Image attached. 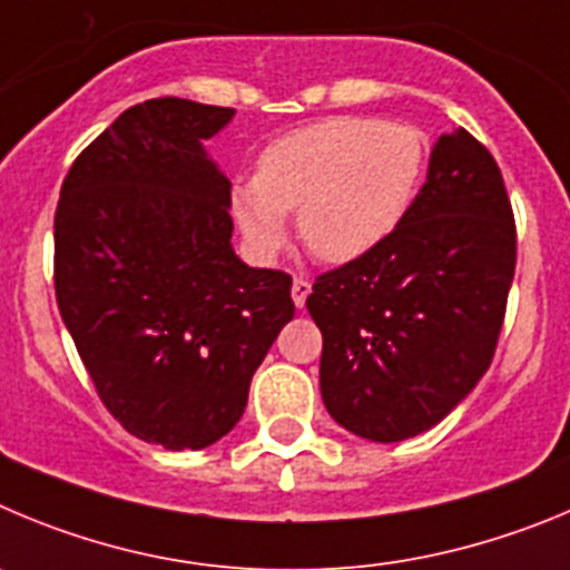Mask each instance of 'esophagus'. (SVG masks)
Here are the masks:
<instances>
[{"mask_svg":"<svg viewBox=\"0 0 570 570\" xmlns=\"http://www.w3.org/2000/svg\"><path fill=\"white\" fill-rule=\"evenodd\" d=\"M309 292H312V284L306 278H295V281H292V301H295L297 309H304Z\"/></svg>","mask_w":570,"mask_h":570,"instance_id":"esophagus-1","label":"esophagus"}]
</instances>
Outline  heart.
<instances>
[{
    "instance_id": "obj_1",
    "label": "heart",
    "mask_w": 570,
    "mask_h": 570,
    "mask_svg": "<svg viewBox=\"0 0 570 570\" xmlns=\"http://www.w3.org/2000/svg\"><path fill=\"white\" fill-rule=\"evenodd\" d=\"M425 141L414 127L337 116L275 138L253 181H238L229 209L258 255L286 240V215L312 255L348 264L377 249L412 207Z\"/></svg>"
}]
</instances>
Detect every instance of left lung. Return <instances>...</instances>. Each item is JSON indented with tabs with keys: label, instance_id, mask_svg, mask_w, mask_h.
Wrapping results in <instances>:
<instances>
[{
	"label": "left lung",
	"instance_id": "8db88e82",
	"mask_svg": "<svg viewBox=\"0 0 570 570\" xmlns=\"http://www.w3.org/2000/svg\"><path fill=\"white\" fill-rule=\"evenodd\" d=\"M517 227L494 156L463 127L381 247L317 275L321 397L357 438L397 443L438 425L494 357Z\"/></svg>",
	"mask_w": 570,
	"mask_h": 570
}]
</instances>
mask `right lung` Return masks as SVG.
<instances>
[{
    "mask_svg": "<svg viewBox=\"0 0 570 570\" xmlns=\"http://www.w3.org/2000/svg\"><path fill=\"white\" fill-rule=\"evenodd\" d=\"M233 107L150 99L76 158L53 222L61 321L107 412L138 440L207 449L295 315L292 278L233 249L229 178L204 150Z\"/></svg>",
    "mask_w": 570,
    "mask_h": 570,
    "instance_id": "right-lung-1",
    "label": "right lung"
}]
</instances>
